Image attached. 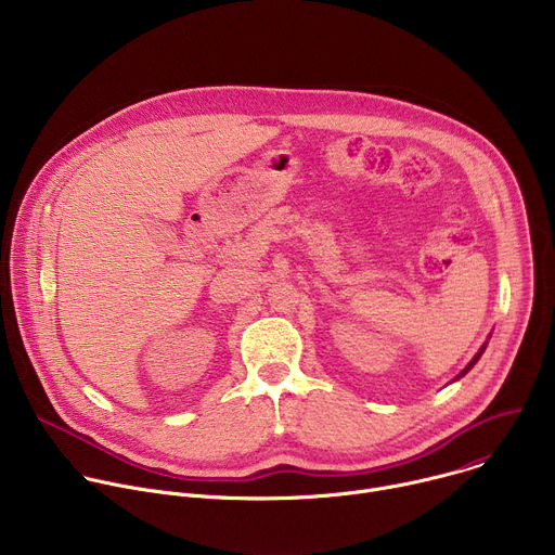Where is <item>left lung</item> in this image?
I'll return each instance as SVG.
<instances>
[{"label":"left lung","mask_w":555,"mask_h":555,"mask_svg":"<svg viewBox=\"0 0 555 555\" xmlns=\"http://www.w3.org/2000/svg\"><path fill=\"white\" fill-rule=\"evenodd\" d=\"M486 347H488V343H486V345H483V347H481V351H479V353H477V356H474V358H472V360H469V364H467V366H465V369H463V371H461V373H459V377H463V375H465V373H467V371H469V369H472V366H474V364H477V362H479V358H481V356H483V351H486ZM459 377H456V379H459Z\"/></svg>","instance_id":"obj_1"}]
</instances>
